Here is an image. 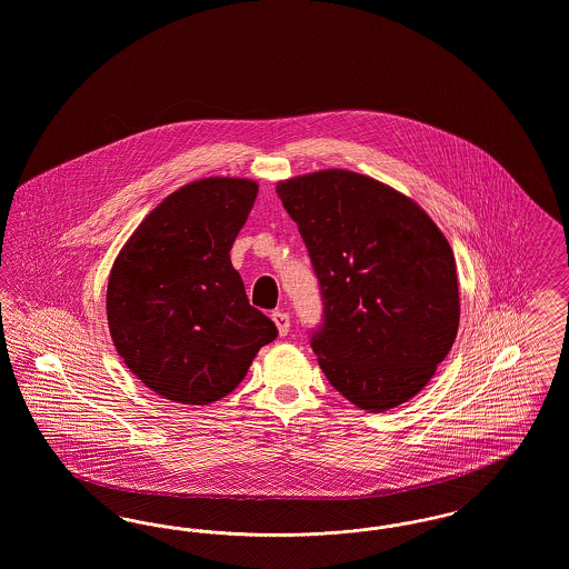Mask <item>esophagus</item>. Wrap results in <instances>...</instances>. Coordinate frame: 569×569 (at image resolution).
Masks as SVG:
<instances>
[{"instance_id": "esophagus-1", "label": "esophagus", "mask_w": 569, "mask_h": 569, "mask_svg": "<svg viewBox=\"0 0 569 569\" xmlns=\"http://www.w3.org/2000/svg\"><path fill=\"white\" fill-rule=\"evenodd\" d=\"M272 322L277 326L281 337L288 335V330H290V316L286 311H272Z\"/></svg>"}]
</instances>
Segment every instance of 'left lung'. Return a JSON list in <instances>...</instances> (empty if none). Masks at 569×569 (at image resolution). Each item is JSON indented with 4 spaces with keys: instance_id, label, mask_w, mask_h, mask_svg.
Instances as JSON below:
<instances>
[{
    "instance_id": "left-lung-1",
    "label": "left lung",
    "mask_w": 569,
    "mask_h": 569,
    "mask_svg": "<svg viewBox=\"0 0 569 569\" xmlns=\"http://www.w3.org/2000/svg\"><path fill=\"white\" fill-rule=\"evenodd\" d=\"M322 297L311 348L353 406L386 411L418 395L459 330L455 253L403 193L350 170L281 181Z\"/></svg>"
}]
</instances>
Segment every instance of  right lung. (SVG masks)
Instances as JSON below:
<instances>
[{"label": "right lung", "instance_id": "add662e5", "mask_svg": "<svg viewBox=\"0 0 569 569\" xmlns=\"http://www.w3.org/2000/svg\"><path fill=\"white\" fill-rule=\"evenodd\" d=\"M258 183L211 177L170 193L117 256L107 290L112 343L163 399L230 395L277 326L249 305L230 249Z\"/></svg>", "mask_w": 569, "mask_h": 569}]
</instances>
